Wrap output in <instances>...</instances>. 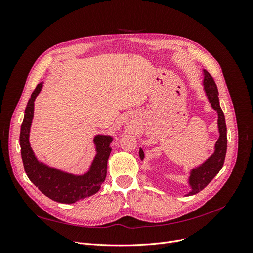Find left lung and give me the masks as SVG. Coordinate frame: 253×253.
Listing matches in <instances>:
<instances>
[{
  "label": "left lung",
  "mask_w": 253,
  "mask_h": 253,
  "mask_svg": "<svg viewBox=\"0 0 253 253\" xmlns=\"http://www.w3.org/2000/svg\"><path fill=\"white\" fill-rule=\"evenodd\" d=\"M205 78H204V87L205 91L208 97L209 101L211 103L212 108L215 110L218 114V131H219V138L215 143V151H214L213 155H211L206 162L201 166L193 169L191 172V176L189 179L190 186L192 187V191L187 194L194 195L207 187V185L215 177L216 174L220 171L221 168L224 166L225 156L227 152V127H226V121L224 113L221 111L219 106L218 100V90L216 87V84L214 82L212 76L204 71ZM140 158L143 159V151L140 149L139 151Z\"/></svg>",
  "instance_id": "8db88e82"
}]
</instances>
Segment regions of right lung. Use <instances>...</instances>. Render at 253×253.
<instances>
[{"label":"right lung","instance_id":"obj_1","mask_svg":"<svg viewBox=\"0 0 253 253\" xmlns=\"http://www.w3.org/2000/svg\"><path fill=\"white\" fill-rule=\"evenodd\" d=\"M42 88V83L38 84L27 102L24 119L21 125L20 145L23 166L26 175L41 192L50 200L73 204L87 196L97 193L106 177L108 159L112 149V137L97 136L94 142L97 147V155L90 166L89 171L81 176L61 172L38 162L29 144V129L34 117V101Z\"/></svg>","mask_w":253,"mask_h":253}]
</instances>
